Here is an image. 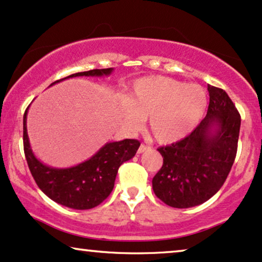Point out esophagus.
I'll list each match as a JSON object with an SVG mask.
<instances>
[{"mask_svg":"<svg viewBox=\"0 0 262 262\" xmlns=\"http://www.w3.org/2000/svg\"><path fill=\"white\" fill-rule=\"evenodd\" d=\"M148 148H150V146H146V145L141 144L140 146H139V148H138V154H142V152H145L146 150H148Z\"/></svg>","mask_w":262,"mask_h":262,"instance_id":"1","label":"esophagus"}]
</instances>
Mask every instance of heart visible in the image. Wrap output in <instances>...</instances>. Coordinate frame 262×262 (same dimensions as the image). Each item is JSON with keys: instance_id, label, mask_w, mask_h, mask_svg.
I'll return each mask as SVG.
<instances>
[{"instance_id": "1", "label": "heart", "mask_w": 262, "mask_h": 262, "mask_svg": "<svg viewBox=\"0 0 262 262\" xmlns=\"http://www.w3.org/2000/svg\"><path fill=\"white\" fill-rule=\"evenodd\" d=\"M208 106L207 91L165 76H147L132 84L130 97L121 101L122 124L139 128L147 118V129L161 144L186 137L197 127Z\"/></svg>"}]
</instances>
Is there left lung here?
<instances>
[{
  "mask_svg": "<svg viewBox=\"0 0 262 262\" xmlns=\"http://www.w3.org/2000/svg\"><path fill=\"white\" fill-rule=\"evenodd\" d=\"M207 116L183 140L157 148L163 165L152 179L155 194L173 208H191L220 190L236 158L241 115L224 89L208 85Z\"/></svg>",
  "mask_w": 262,
  "mask_h": 262,
  "instance_id": "1",
  "label": "left lung"
}]
</instances>
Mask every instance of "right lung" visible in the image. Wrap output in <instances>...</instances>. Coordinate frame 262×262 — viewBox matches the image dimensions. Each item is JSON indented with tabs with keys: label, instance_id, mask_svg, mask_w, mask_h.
Wrapping results in <instances>:
<instances>
[{
	"label": "right lung",
	"instance_id": "add662e5",
	"mask_svg": "<svg viewBox=\"0 0 262 262\" xmlns=\"http://www.w3.org/2000/svg\"><path fill=\"white\" fill-rule=\"evenodd\" d=\"M114 69H95L70 75L68 77L53 82V84L64 79L91 76L101 77L108 76ZM26 108L23 120V141L29 169L37 186L52 201L78 210L92 209L104 202L115 186L116 175L122 163L133 158L140 142L135 139H124L121 141L107 142L94 156L87 161L70 168H53L43 164L34 155L30 146L26 129Z\"/></svg>",
	"mask_w": 262,
	"mask_h": 262
}]
</instances>
